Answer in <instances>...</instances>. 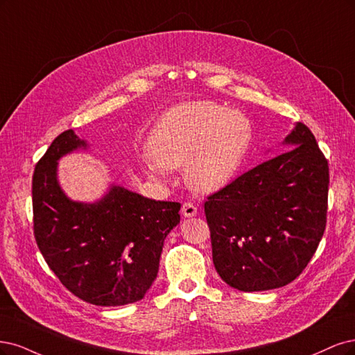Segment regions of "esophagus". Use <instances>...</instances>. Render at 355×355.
<instances>
[{
  "instance_id": "obj_1",
  "label": "esophagus",
  "mask_w": 355,
  "mask_h": 355,
  "mask_svg": "<svg viewBox=\"0 0 355 355\" xmlns=\"http://www.w3.org/2000/svg\"><path fill=\"white\" fill-rule=\"evenodd\" d=\"M181 214L190 218V216H196L198 215V208L196 205L191 203V202H184L182 203V208H181Z\"/></svg>"
}]
</instances>
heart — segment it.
<instances>
[{
    "label": "heart",
    "instance_id": "obj_1",
    "mask_svg": "<svg viewBox=\"0 0 355 355\" xmlns=\"http://www.w3.org/2000/svg\"><path fill=\"white\" fill-rule=\"evenodd\" d=\"M252 140L243 113L214 103L180 106L161 119L148 139L155 175L187 165L186 180L199 191L224 187L242 165Z\"/></svg>",
    "mask_w": 355,
    "mask_h": 355
}]
</instances>
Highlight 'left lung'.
Returning <instances> with one entry per match:
<instances>
[{"label":"left lung","mask_w":355,"mask_h":355,"mask_svg":"<svg viewBox=\"0 0 355 355\" xmlns=\"http://www.w3.org/2000/svg\"><path fill=\"white\" fill-rule=\"evenodd\" d=\"M286 150L208 196L205 215L220 277L243 292L293 282L313 258L327 220L329 165L305 123Z\"/></svg>","instance_id":"obj_1"}]
</instances>
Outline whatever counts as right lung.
<instances>
[{
    "label": "right lung",
    "mask_w": 355,
    "mask_h": 355,
    "mask_svg": "<svg viewBox=\"0 0 355 355\" xmlns=\"http://www.w3.org/2000/svg\"><path fill=\"white\" fill-rule=\"evenodd\" d=\"M85 146L67 130L57 135L32 177L33 234L64 288L85 302L116 306L143 300L155 282L164 240L180 223L178 202L112 187L97 203L67 199L57 159Z\"/></svg>",
    "instance_id": "obj_1"
}]
</instances>
